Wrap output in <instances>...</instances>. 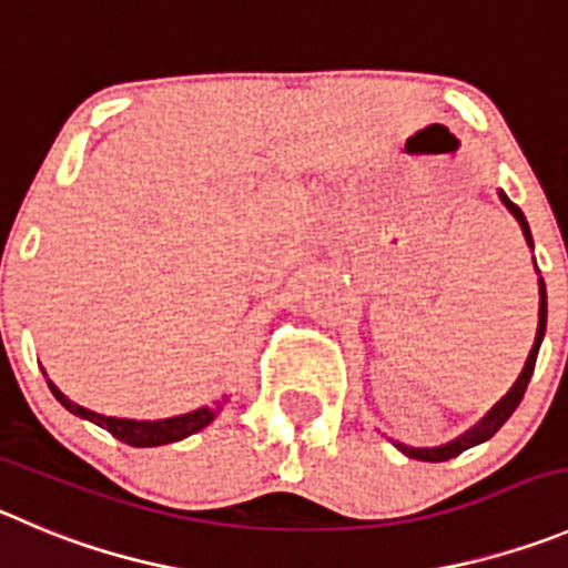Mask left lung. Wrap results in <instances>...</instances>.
I'll use <instances>...</instances> for the list:
<instances>
[{"label":"left lung","mask_w":568,"mask_h":568,"mask_svg":"<svg viewBox=\"0 0 568 568\" xmlns=\"http://www.w3.org/2000/svg\"><path fill=\"white\" fill-rule=\"evenodd\" d=\"M501 201H505L507 210L516 215V221L521 224V232L524 237H527V243L532 246V235H529V224L527 219H524V212L518 210L516 204H513L510 199H507L505 193H499ZM544 331H547V285H544V280H540V311H538V333H535V344L532 349H529V358L527 364H524V373L518 375V381L513 384V389L507 392L505 397H501L499 404L493 406L490 412H487V417H481V423H476L470 432H465L463 437L454 439V443L448 445H439V448H409V445L404 443H395L400 452L406 454V457L412 459H423V463H445V459H452V457H459L463 452H468V448H474V445L485 443V439H490L493 434L499 432L501 426L507 423V417L513 415V412L518 409V404H521V397L524 392H527L529 386V378H532V369H535V362H538V349H540V342H544Z\"/></svg>","instance_id":"obj_1"}]
</instances>
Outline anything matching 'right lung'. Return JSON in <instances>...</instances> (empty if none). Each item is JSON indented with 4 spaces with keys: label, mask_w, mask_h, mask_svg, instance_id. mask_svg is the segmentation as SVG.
<instances>
[{
    "label": "right lung",
    "mask_w": 568,
    "mask_h": 568,
    "mask_svg": "<svg viewBox=\"0 0 568 568\" xmlns=\"http://www.w3.org/2000/svg\"><path fill=\"white\" fill-rule=\"evenodd\" d=\"M52 389V395L61 400V406H67L72 415L83 417V420L98 423L100 428H105L109 434H114L116 439L123 443L136 445V448H151V445H164V443H176V439L190 437V434L201 432L204 426H210L212 417H215V409H195L190 415L168 417V420H123V417H105L98 415V412H89L83 406H78L75 400H69L61 389H58L52 381H47Z\"/></svg>",
    "instance_id": "right-lung-1"
}]
</instances>
